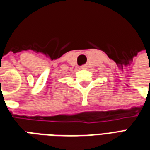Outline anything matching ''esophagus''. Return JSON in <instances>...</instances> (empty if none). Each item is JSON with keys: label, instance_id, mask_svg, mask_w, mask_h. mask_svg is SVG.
Segmentation results:
<instances>
[{"label": "esophagus", "instance_id": "esophagus-1", "mask_svg": "<svg viewBox=\"0 0 150 150\" xmlns=\"http://www.w3.org/2000/svg\"><path fill=\"white\" fill-rule=\"evenodd\" d=\"M81 69H83V70L87 69V64H84V65H83V66H81Z\"/></svg>", "mask_w": 150, "mask_h": 150}]
</instances>
